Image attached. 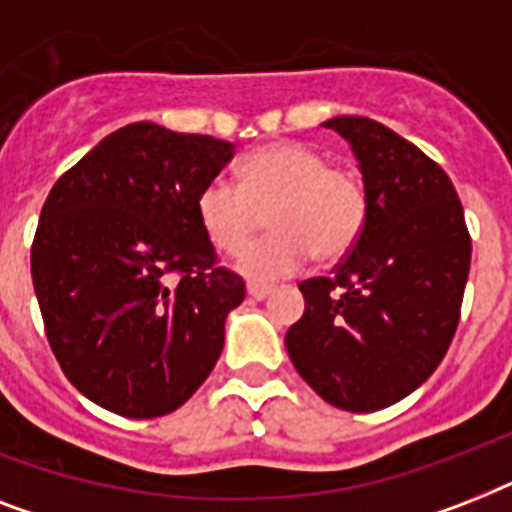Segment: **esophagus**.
I'll use <instances>...</instances> for the list:
<instances>
[{
  "instance_id": "esophagus-1",
  "label": "esophagus",
  "mask_w": 512,
  "mask_h": 512,
  "mask_svg": "<svg viewBox=\"0 0 512 512\" xmlns=\"http://www.w3.org/2000/svg\"><path fill=\"white\" fill-rule=\"evenodd\" d=\"M271 292H273L271 284H260V281H249L247 284V295L252 297V300H265Z\"/></svg>"
}]
</instances>
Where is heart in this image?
Instances as JSON below:
<instances>
[{
  "label": "heart",
  "instance_id": "1",
  "mask_svg": "<svg viewBox=\"0 0 512 512\" xmlns=\"http://www.w3.org/2000/svg\"><path fill=\"white\" fill-rule=\"evenodd\" d=\"M272 209L274 233L255 248L262 212ZM201 231L223 255H240L249 279H281L313 255L332 263L356 247L369 215L366 188L356 172L329 167L316 148L279 140L257 148L239 164V185L215 177L196 199Z\"/></svg>",
  "mask_w": 512,
  "mask_h": 512
}]
</instances>
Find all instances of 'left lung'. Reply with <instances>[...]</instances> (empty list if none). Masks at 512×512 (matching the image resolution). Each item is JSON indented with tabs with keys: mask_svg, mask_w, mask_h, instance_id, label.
<instances>
[{
	"mask_svg": "<svg viewBox=\"0 0 512 512\" xmlns=\"http://www.w3.org/2000/svg\"><path fill=\"white\" fill-rule=\"evenodd\" d=\"M324 127L350 143L369 215L335 276L300 284L303 319L284 337L327 404L377 412L417 390L449 350L470 271V233L452 180L409 140L366 116Z\"/></svg>",
	"mask_w": 512,
	"mask_h": 512,
	"instance_id": "1",
	"label": "left lung"
}]
</instances>
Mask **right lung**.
Instances as JSON below:
<instances>
[{
    "instance_id": "add662e5",
    "label": "right lung",
    "mask_w": 512,
    "mask_h": 512,
    "mask_svg": "<svg viewBox=\"0 0 512 512\" xmlns=\"http://www.w3.org/2000/svg\"><path fill=\"white\" fill-rule=\"evenodd\" d=\"M233 143L127 124L60 175L31 276L60 369L108 412H175L220 358L244 279L217 265L196 199Z\"/></svg>"
}]
</instances>
